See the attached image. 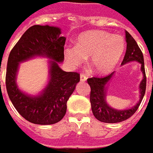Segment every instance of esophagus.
<instances>
[{
	"mask_svg": "<svg viewBox=\"0 0 153 153\" xmlns=\"http://www.w3.org/2000/svg\"><path fill=\"white\" fill-rule=\"evenodd\" d=\"M87 77L84 74L80 75V80H81V82H86V81H87Z\"/></svg>",
	"mask_w": 153,
	"mask_h": 153,
	"instance_id": "34e87169",
	"label": "esophagus"
}]
</instances>
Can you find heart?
<instances>
[{
  "label": "heart",
  "instance_id": "b5f03b06",
  "mask_svg": "<svg viewBox=\"0 0 153 153\" xmlns=\"http://www.w3.org/2000/svg\"><path fill=\"white\" fill-rule=\"evenodd\" d=\"M125 49V41L120 35L100 30H88L79 35L74 46L64 49L66 62L76 67L89 56V64L98 74H107L118 63Z\"/></svg>",
  "mask_w": 153,
  "mask_h": 153
}]
</instances>
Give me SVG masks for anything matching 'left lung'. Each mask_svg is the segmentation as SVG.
<instances>
[{"label": "left lung", "mask_w": 153, "mask_h": 153, "mask_svg": "<svg viewBox=\"0 0 153 153\" xmlns=\"http://www.w3.org/2000/svg\"><path fill=\"white\" fill-rule=\"evenodd\" d=\"M127 51L122 66L131 62H137L141 64V71L143 72V79L139 85V101L136 105L127 109H117L111 107L107 103V96L109 82L113 77L115 71L104 77H91L87 79V82L91 87L90 102L91 110L94 117L100 122L107 123H117L123 122L136 112L143 101L146 91V73L144 67V60L142 51L137 43L129 32L126 31Z\"/></svg>", "instance_id": "1"}]
</instances>
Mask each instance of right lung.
<instances>
[{
  "instance_id": "right-lung-1",
  "label": "right lung",
  "mask_w": 153,
  "mask_h": 153,
  "mask_svg": "<svg viewBox=\"0 0 153 153\" xmlns=\"http://www.w3.org/2000/svg\"><path fill=\"white\" fill-rule=\"evenodd\" d=\"M57 26H30L10 51L6 68V85L9 98L15 108L28 122L51 125L60 122L66 112V102L80 82L76 72L63 71L59 63L64 61L66 37L61 36ZM46 57L48 81L38 94L24 93L16 83L21 63L35 57Z\"/></svg>"
}]
</instances>
